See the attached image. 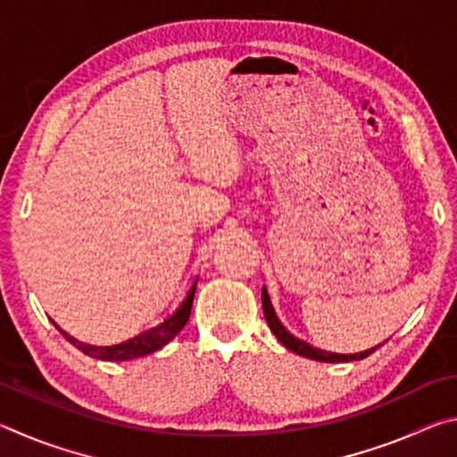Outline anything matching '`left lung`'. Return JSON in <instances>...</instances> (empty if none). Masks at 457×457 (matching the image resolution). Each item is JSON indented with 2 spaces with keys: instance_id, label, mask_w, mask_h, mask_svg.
Segmentation results:
<instances>
[{
  "instance_id": "left-lung-1",
  "label": "left lung",
  "mask_w": 457,
  "mask_h": 457,
  "mask_svg": "<svg viewBox=\"0 0 457 457\" xmlns=\"http://www.w3.org/2000/svg\"><path fill=\"white\" fill-rule=\"evenodd\" d=\"M262 306H264V316H266V322L270 330L274 332L276 338L280 340V343L286 346V349L300 354V357H306V359H312V361H320V362H351V361H361L369 357L370 353H375L378 346H373V349H367V351H361V353H353V354H340V353H328V351H322V349H316L311 343H306V340L294 337L292 332L284 327L280 322V319L276 316V311L272 306V300H270V294L266 290V286L262 288Z\"/></svg>"
}]
</instances>
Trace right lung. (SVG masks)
I'll use <instances>...</instances> for the list:
<instances>
[{
  "mask_svg": "<svg viewBox=\"0 0 457 457\" xmlns=\"http://www.w3.org/2000/svg\"><path fill=\"white\" fill-rule=\"evenodd\" d=\"M195 288H197V278H193L187 294H185V298L181 300L179 306H177L171 314L165 316V319L159 324H154V327L138 332V335L122 340V343H117V345L98 346V345L82 343V340L68 335L66 330H62L56 322L54 324H56V328L62 332V337H64L68 343L74 345L76 349L82 351L84 354H88V357H92V359L129 361V359L145 357V354H151L154 351L163 349L169 340H173L177 332H179L185 324H187L189 314H191V306H193V296H195Z\"/></svg>",
  "mask_w": 457,
  "mask_h": 457,
  "instance_id": "right-lung-1",
  "label": "right lung"
}]
</instances>
